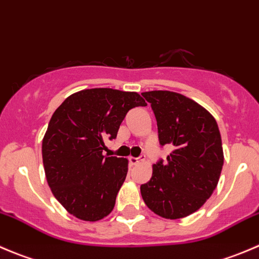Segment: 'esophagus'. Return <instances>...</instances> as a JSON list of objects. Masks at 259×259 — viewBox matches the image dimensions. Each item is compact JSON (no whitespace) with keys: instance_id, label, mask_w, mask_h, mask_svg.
Segmentation results:
<instances>
[{"instance_id":"1","label":"esophagus","mask_w":259,"mask_h":259,"mask_svg":"<svg viewBox=\"0 0 259 259\" xmlns=\"http://www.w3.org/2000/svg\"><path fill=\"white\" fill-rule=\"evenodd\" d=\"M129 161H130V164H132V165H137V164H140V163H143V161H144V158H129Z\"/></svg>"}]
</instances>
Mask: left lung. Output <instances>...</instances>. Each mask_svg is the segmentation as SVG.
Wrapping results in <instances>:
<instances>
[{
  "label": "left lung",
  "instance_id": "8db88e82",
  "mask_svg": "<svg viewBox=\"0 0 259 259\" xmlns=\"http://www.w3.org/2000/svg\"><path fill=\"white\" fill-rule=\"evenodd\" d=\"M158 125L160 145L169 144L166 161L153 165L140 192L150 210L166 219L197 211L218 184L223 148L215 119L192 99L173 91H146Z\"/></svg>",
  "mask_w": 259,
  "mask_h": 259
}]
</instances>
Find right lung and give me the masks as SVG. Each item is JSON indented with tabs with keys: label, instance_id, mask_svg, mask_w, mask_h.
Masks as SVG:
<instances>
[{
	"label": "right lung",
	"instance_id": "1",
	"mask_svg": "<svg viewBox=\"0 0 259 259\" xmlns=\"http://www.w3.org/2000/svg\"><path fill=\"white\" fill-rule=\"evenodd\" d=\"M138 93L108 88L70 95L52 114L42 140V161L52 194L70 214L88 222L114 209L127 160L104 156L127 111L145 106Z\"/></svg>",
	"mask_w": 259,
	"mask_h": 259
}]
</instances>
